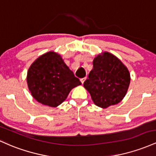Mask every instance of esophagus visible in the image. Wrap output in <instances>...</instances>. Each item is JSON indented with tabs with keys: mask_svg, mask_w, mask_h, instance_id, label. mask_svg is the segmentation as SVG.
Masks as SVG:
<instances>
[{
	"mask_svg": "<svg viewBox=\"0 0 156 156\" xmlns=\"http://www.w3.org/2000/svg\"><path fill=\"white\" fill-rule=\"evenodd\" d=\"M85 80H86V77H84V78H82V79H80V81H81L82 84H83V83H84V82L85 81Z\"/></svg>",
	"mask_w": 156,
	"mask_h": 156,
	"instance_id": "1",
	"label": "esophagus"
}]
</instances>
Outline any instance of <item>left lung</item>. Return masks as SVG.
<instances>
[{
    "label": "left lung",
    "mask_w": 156,
    "mask_h": 156,
    "mask_svg": "<svg viewBox=\"0 0 156 156\" xmlns=\"http://www.w3.org/2000/svg\"><path fill=\"white\" fill-rule=\"evenodd\" d=\"M93 65L94 68L83 85L94 103L101 108L118 104L125 97L130 85V74L127 68L108 51L97 56Z\"/></svg>",
    "instance_id": "left-lung-1"
}]
</instances>
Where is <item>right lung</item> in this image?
<instances>
[{
  "label": "right lung",
  "mask_w": 156,
  "mask_h": 156,
  "mask_svg": "<svg viewBox=\"0 0 156 156\" xmlns=\"http://www.w3.org/2000/svg\"><path fill=\"white\" fill-rule=\"evenodd\" d=\"M26 82L33 98L52 108L62 104L73 87L82 84L60 55L54 51L34 61L28 70Z\"/></svg>",
  "instance_id": "right-lung-1"
}]
</instances>
